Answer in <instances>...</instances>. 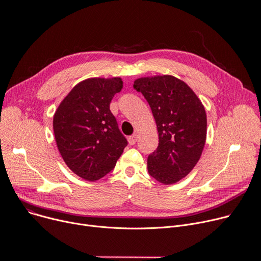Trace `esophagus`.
Here are the masks:
<instances>
[{
    "label": "esophagus",
    "instance_id": "34e87169",
    "mask_svg": "<svg viewBox=\"0 0 261 261\" xmlns=\"http://www.w3.org/2000/svg\"><path fill=\"white\" fill-rule=\"evenodd\" d=\"M137 138H138V135L135 133V134H133V135H131V136H129L128 137V143H129V145H134L136 142H137Z\"/></svg>",
    "mask_w": 261,
    "mask_h": 261
}]
</instances>
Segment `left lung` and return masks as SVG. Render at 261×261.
Here are the masks:
<instances>
[{
    "mask_svg": "<svg viewBox=\"0 0 261 261\" xmlns=\"http://www.w3.org/2000/svg\"><path fill=\"white\" fill-rule=\"evenodd\" d=\"M134 88L151 107L160 144L148 158L149 174L163 185L186 177L199 161L206 138L201 100L181 80L169 75L140 77Z\"/></svg>",
    "mask_w": 261,
    "mask_h": 261,
    "instance_id": "obj_1",
    "label": "left lung"
}]
</instances>
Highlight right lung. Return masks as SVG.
<instances>
[{"label": "right lung", "instance_id": "add662e5", "mask_svg": "<svg viewBox=\"0 0 261 261\" xmlns=\"http://www.w3.org/2000/svg\"><path fill=\"white\" fill-rule=\"evenodd\" d=\"M120 77H90L76 84L54 115V132L65 164L81 178L95 181L115 167L127 146L110 111Z\"/></svg>", "mask_w": 261, "mask_h": 261}]
</instances>
